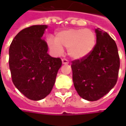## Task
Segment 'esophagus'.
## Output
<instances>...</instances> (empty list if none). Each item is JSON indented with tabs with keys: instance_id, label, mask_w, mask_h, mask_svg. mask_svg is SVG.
Returning a JSON list of instances; mask_svg holds the SVG:
<instances>
[{
	"instance_id": "esophagus-1",
	"label": "esophagus",
	"mask_w": 126,
	"mask_h": 126,
	"mask_svg": "<svg viewBox=\"0 0 126 126\" xmlns=\"http://www.w3.org/2000/svg\"><path fill=\"white\" fill-rule=\"evenodd\" d=\"M62 62L63 64H69V61L67 60H66V59H62Z\"/></svg>"
}]
</instances>
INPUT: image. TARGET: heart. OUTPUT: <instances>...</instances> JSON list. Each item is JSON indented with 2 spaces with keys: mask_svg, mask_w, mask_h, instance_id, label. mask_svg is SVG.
I'll return each instance as SVG.
<instances>
[{
  "mask_svg": "<svg viewBox=\"0 0 126 126\" xmlns=\"http://www.w3.org/2000/svg\"><path fill=\"white\" fill-rule=\"evenodd\" d=\"M47 45L56 55H62L67 48L68 55L71 58H84L93 52L96 45V36L90 29H69L58 32L55 39L48 37Z\"/></svg>",
  "mask_w": 126,
  "mask_h": 126,
  "instance_id": "b5f03b06",
  "label": "heart"
}]
</instances>
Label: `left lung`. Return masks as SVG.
Instances as JSON below:
<instances>
[{
    "label": "left lung",
    "instance_id": "8db88e82",
    "mask_svg": "<svg viewBox=\"0 0 126 126\" xmlns=\"http://www.w3.org/2000/svg\"><path fill=\"white\" fill-rule=\"evenodd\" d=\"M96 45L89 55L72 62L73 82L83 99L98 100L107 94L118 79L120 59L116 44L107 32L95 29Z\"/></svg>",
    "mask_w": 126,
    "mask_h": 126
}]
</instances>
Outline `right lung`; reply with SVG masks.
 I'll return each instance as SVG.
<instances>
[{"instance_id": "right-lung-1", "label": "right lung", "mask_w": 126, "mask_h": 126, "mask_svg": "<svg viewBox=\"0 0 126 126\" xmlns=\"http://www.w3.org/2000/svg\"><path fill=\"white\" fill-rule=\"evenodd\" d=\"M47 25L24 29L14 38L9 49V66L15 86L27 98L41 100L50 93L60 58L48 55L43 36Z\"/></svg>"}]
</instances>
